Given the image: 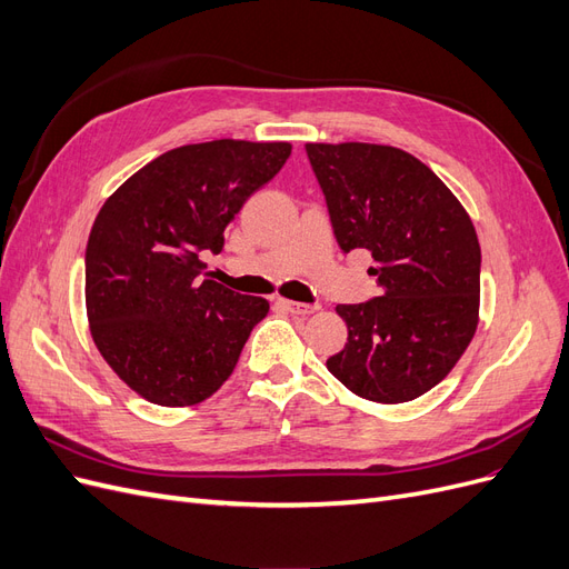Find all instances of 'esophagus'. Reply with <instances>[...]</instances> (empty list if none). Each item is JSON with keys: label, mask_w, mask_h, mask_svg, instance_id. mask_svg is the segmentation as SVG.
<instances>
[{"label": "esophagus", "mask_w": 569, "mask_h": 569, "mask_svg": "<svg viewBox=\"0 0 569 569\" xmlns=\"http://www.w3.org/2000/svg\"><path fill=\"white\" fill-rule=\"evenodd\" d=\"M280 306L291 316H311L316 311V306L311 303H299V301H287V299H280Z\"/></svg>", "instance_id": "34e87169"}]
</instances>
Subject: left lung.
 <instances>
[{
  "label": "left lung",
  "instance_id": "1",
  "mask_svg": "<svg viewBox=\"0 0 569 569\" xmlns=\"http://www.w3.org/2000/svg\"><path fill=\"white\" fill-rule=\"evenodd\" d=\"M343 253L366 249L382 297L339 303L349 339L327 370L360 399L406 403L437 387L479 322V239L432 170L389 144H306Z\"/></svg>",
  "mask_w": 569,
  "mask_h": 569
}]
</instances>
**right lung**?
<instances>
[{
    "label": "right lung",
    "instance_id": "add662e5",
    "mask_svg": "<svg viewBox=\"0 0 569 569\" xmlns=\"http://www.w3.org/2000/svg\"><path fill=\"white\" fill-rule=\"evenodd\" d=\"M289 142L170 149L101 206L84 251V306L101 358L144 401L184 408L216 393L270 303L201 278L242 203L289 159Z\"/></svg>",
    "mask_w": 569,
    "mask_h": 569
}]
</instances>
